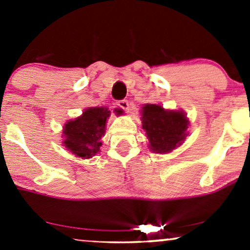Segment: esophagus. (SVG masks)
Masks as SVG:
<instances>
[{"label": "esophagus", "mask_w": 250, "mask_h": 250, "mask_svg": "<svg viewBox=\"0 0 250 250\" xmlns=\"http://www.w3.org/2000/svg\"><path fill=\"white\" fill-rule=\"evenodd\" d=\"M117 105H119L120 108L125 109V110H128V108H129V102L127 101V100H121V101L117 102Z\"/></svg>", "instance_id": "esophagus-1"}]
</instances>
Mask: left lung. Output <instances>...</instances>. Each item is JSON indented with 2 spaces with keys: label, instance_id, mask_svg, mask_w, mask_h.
<instances>
[{
  "label": "left lung",
  "instance_id": "1",
  "mask_svg": "<svg viewBox=\"0 0 250 250\" xmlns=\"http://www.w3.org/2000/svg\"><path fill=\"white\" fill-rule=\"evenodd\" d=\"M142 129L155 154H168L180 147L188 135L189 119L183 110L165 109L161 104L146 103L141 109Z\"/></svg>",
  "mask_w": 250,
  "mask_h": 250
}]
</instances>
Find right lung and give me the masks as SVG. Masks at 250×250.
Returning <instances> with one entry per match:
<instances>
[{
  "mask_svg": "<svg viewBox=\"0 0 250 250\" xmlns=\"http://www.w3.org/2000/svg\"><path fill=\"white\" fill-rule=\"evenodd\" d=\"M110 111L107 107H90L69 120L62 129V145L79 159H91L100 153Z\"/></svg>",
  "mask_w": 250,
  "mask_h": 250,
  "instance_id": "obj_1",
  "label": "right lung"
}]
</instances>
